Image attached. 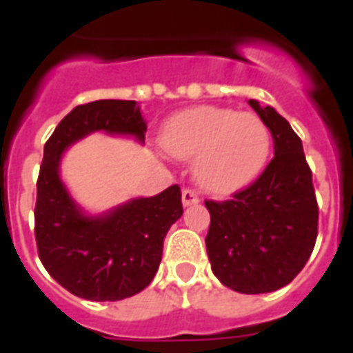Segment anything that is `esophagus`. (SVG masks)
I'll list each match as a JSON object with an SVG mask.
<instances>
[{
  "label": "esophagus",
  "instance_id": "obj_1",
  "mask_svg": "<svg viewBox=\"0 0 353 353\" xmlns=\"http://www.w3.org/2000/svg\"><path fill=\"white\" fill-rule=\"evenodd\" d=\"M181 199H183V205H185V207H188V205H196L199 201L198 194L194 192V190H190V188H185V190H183Z\"/></svg>",
  "mask_w": 353,
  "mask_h": 353
}]
</instances>
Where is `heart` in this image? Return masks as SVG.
<instances>
[{"mask_svg":"<svg viewBox=\"0 0 353 353\" xmlns=\"http://www.w3.org/2000/svg\"><path fill=\"white\" fill-rule=\"evenodd\" d=\"M161 146L176 159H192L196 181L210 192L229 194L262 170L271 133L254 113L198 106L166 122Z\"/></svg>","mask_w":353,"mask_h":353,"instance_id":"1","label":"heart"}]
</instances>
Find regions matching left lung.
I'll return each instance as SVG.
<instances>
[{
    "label": "left lung",
    "mask_w": 353,
    "mask_h": 353,
    "mask_svg": "<svg viewBox=\"0 0 353 353\" xmlns=\"http://www.w3.org/2000/svg\"><path fill=\"white\" fill-rule=\"evenodd\" d=\"M249 106L269 128L274 157L231 199L205 201V243L221 284L258 295L288 285L306 265L317 240L319 205L301 137L271 106Z\"/></svg>",
    "instance_id": "8db88e82"
}]
</instances>
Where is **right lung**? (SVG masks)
Here are the masks:
<instances>
[{
	"label": "right lung",
	"mask_w": 353,
	"mask_h": 353,
	"mask_svg": "<svg viewBox=\"0 0 353 353\" xmlns=\"http://www.w3.org/2000/svg\"><path fill=\"white\" fill-rule=\"evenodd\" d=\"M133 135L146 122L135 101L80 104L47 139L36 181L34 236L43 268L69 293L85 301H122L154 280L166 232L183 214L181 188L132 199L99 218L82 214L60 181V155L88 133Z\"/></svg>",
	"instance_id": "right-lung-1"
}]
</instances>
